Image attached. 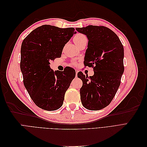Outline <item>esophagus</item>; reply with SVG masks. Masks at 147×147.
<instances>
[{"label":"esophagus","instance_id":"obj_1","mask_svg":"<svg viewBox=\"0 0 147 147\" xmlns=\"http://www.w3.org/2000/svg\"><path fill=\"white\" fill-rule=\"evenodd\" d=\"M75 72H76V76H77V74L78 72V70H76V71H75Z\"/></svg>","mask_w":147,"mask_h":147}]
</instances>
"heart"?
<instances>
[{"label":"heart","mask_w":147,"mask_h":147,"mask_svg":"<svg viewBox=\"0 0 147 147\" xmlns=\"http://www.w3.org/2000/svg\"><path fill=\"white\" fill-rule=\"evenodd\" d=\"M86 38V37H85V35H84L83 34H78L76 35H75V37H74V42L77 45V44L80 43L82 41H83V40L85 39Z\"/></svg>","instance_id":"obj_1"}]
</instances>
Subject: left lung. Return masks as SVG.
Instances as JSON below:
<instances>
[{"label":"left lung","instance_id":"8db88e82","mask_svg":"<svg viewBox=\"0 0 147 147\" xmlns=\"http://www.w3.org/2000/svg\"><path fill=\"white\" fill-rule=\"evenodd\" d=\"M76 30L88 39L84 64L94 67L92 76L82 72L77 74L83 82L80 90L82 104L88 110H101L110 104L120 85L124 72L123 46L117 35L104 26L90 25Z\"/></svg>","mask_w":147,"mask_h":147}]
</instances>
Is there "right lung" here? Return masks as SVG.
<instances>
[{"label":"right lung","mask_w":147,"mask_h":147,"mask_svg":"<svg viewBox=\"0 0 147 147\" xmlns=\"http://www.w3.org/2000/svg\"><path fill=\"white\" fill-rule=\"evenodd\" d=\"M76 33L74 28L43 25L32 30L22 42L20 68L23 83L39 108L53 111L63 104L75 71L69 67L63 72H54L50 63L61 56L64 47Z\"/></svg>","instance_id":"right-lung-1"}]
</instances>
